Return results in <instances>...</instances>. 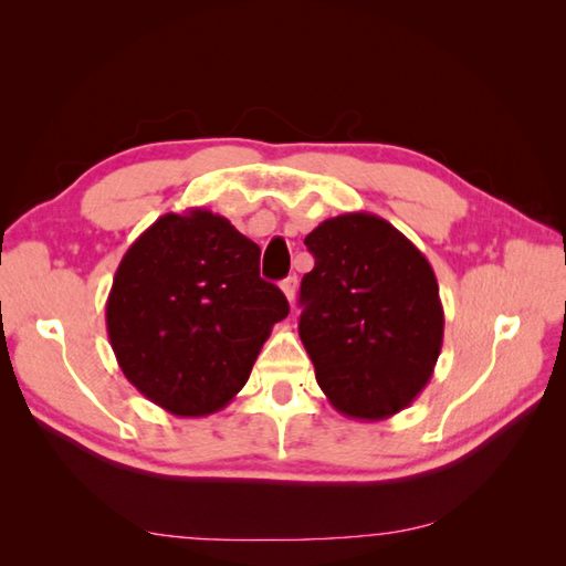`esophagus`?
<instances>
[{"mask_svg":"<svg viewBox=\"0 0 566 566\" xmlns=\"http://www.w3.org/2000/svg\"><path fill=\"white\" fill-rule=\"evenodd\" d=\"M282 292H284V296H286V298H290V304H294L296 292H298V282H296V276H286V280L282 282Z\"/></svg>","mask_w":566,"mask_h":566,"instance_id":"esophagus-1","label":"esophagus"}]
</instances>
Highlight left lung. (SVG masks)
Returning a JSON list of instances; mask_svg holds the SVG:
<instances>
[{"instance_id":"obj_1","label":"left lung","mask_w":566,"mask_h":566,"mask_svg":"<svg viewBox=\"0 0 566 566\" xmlns=\"http://www.w3.org/2000/svg\"><path fill=\"white\" fill-rule=\"evenodd\" d=\"M298 335L335 411L384 420L411 406L436 369L444 314L436 272L375 213L323 221L306 235Z\"/></svg>"}]
</instances>
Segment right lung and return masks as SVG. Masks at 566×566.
I'll return each instance as SVG.
<instances>
[{"mask_svg": "<svg viewBox=\"0 0 566 566\" xmlns=\"http://www.w3.org/2000/svg\"><path fill=\"white\" fill-rule=\"evenodd\" d=\"M290 304L260 280V248L209 209L165 213L126 250L106 333L126 379L167 413L221 411Z\"/></svg>", "mask_w": 566, "mask_h": 566, "instance_id": "obj_1", "label": "right lung"}]
</instances>
